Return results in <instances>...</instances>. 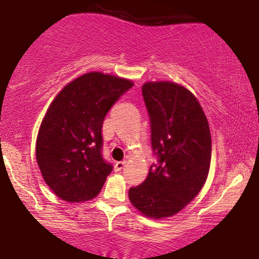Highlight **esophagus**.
<instances>
[{
  "mask_svg": "<svg viewBox=\"0 0 259 259\" xmlns=\"http://www.w3.org/2000/svg\"><path fill=\"white\" fill-rule=\"evenodd\" d=\"M126 161L122 160V161H116L115 162V171H121L123 168V166H125Z\"/></svg>",
  "mask_w": 259,
  "mask_h": 259,
  "instance_id": "1",
  "label": "esophagus"
}]
</instances>
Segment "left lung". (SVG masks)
<instances>
[{
    "label": "left lung",
    "instance_id": "left-lung-1",
    "mask_svg": "<svg viewBox=\"0 0 259 259\" xmlns=\"http://www.w3.org/2000/svg\"><path fill=\"white\" fill-rule=\"evenodd\" d=\"M143 97L151 123L157 164L147 178L131 187L132 205L146 217H171L203 189L211 161V133L197 98L168 81L146 82Z\"/></svg>",
    "mask_w": 259,
    "mask_h": 259
}]
</instances>
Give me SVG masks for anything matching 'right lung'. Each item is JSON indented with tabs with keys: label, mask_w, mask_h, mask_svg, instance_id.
<instances>
[{
	"label": "right lung",
	"mask_w": 259,
	"mask_h": 259,
	"mask_svg": "<svg viewBox=\"0 0 259 259\" xmlns=\"http://www.w3.org/2000/svg\"><path fill=\"white\" fill-rule=\"evenodd\" d=\"M130 80L100 72L69 82L49 106L36 139L45 182L61 199L79 203L100 192L113 166L102 157V123Z\"/></svg>",
	"instance_id": "1"
}]
</instances>
